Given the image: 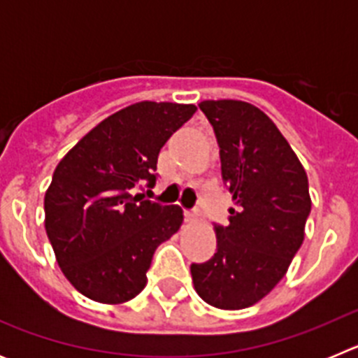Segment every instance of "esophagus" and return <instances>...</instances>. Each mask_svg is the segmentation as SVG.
Instances as JSON below:
<instances>
[{
    "label": "esophagus",
    "mask_w": 358,
    "mask_h": 358,
    "mask_svg": "<svg viewBox=\"0 0 358 358\" xmlns=\"http://www.w3.org/2000/svg\"><path fill=\"white\" fill-rule=\"evenodd\" d=\"M185 220L186 222H195L197 220V215L194 211H185Z\"/></svg>",
    "instance_id": "obj_1"
}]
</instances>
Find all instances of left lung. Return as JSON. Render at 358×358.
Returning <instances> with one entry per match:
<instances>
[{
    "mask_svg": "<svg viewBox=\"0 0 358 358\" xmlns=\"http://www.w3.org/2000/svg\"><path fill=\"white\" fill-rule=\"evenodd\" d=\"M199 107L217 136L224 185L236 206L229 226L215 227L211 260L192 264V280L208 305L248 308L278 285L301 248L312 208L308 177L264 110L242 100Z\"/></svg>",
    "mask_w": 358,
    "mask_h": 358,
    "instance_id": "obj_1",
    "label": "left lung"
}]
</instances>
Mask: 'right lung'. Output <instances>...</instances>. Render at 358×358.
Here are the masks:
<instances>
[{
	"instance_id": "add662e5",
	"label": "right lung",
	"mask_w": 358,
	"mask_h": 358,
	"mask_svg": "<svg viewBox=\"0 0 358 358\" xmlns=\"http://www.w3.org/2000/svg\"><path fill=\"white\" fill-rule=\"evenodd\" d=\"M195 110L192 103H132L91 129L57 164L44 195V227L57 264L85 297L131 301L147 285L157 245L181 227V208L143 201L131 189L154 186L159 150Z\"/></svg>"
}]
</instances>
